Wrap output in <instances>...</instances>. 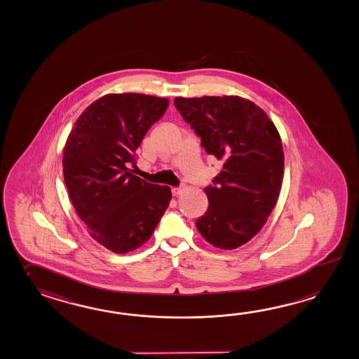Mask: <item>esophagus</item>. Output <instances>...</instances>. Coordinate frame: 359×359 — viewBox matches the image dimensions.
Instances as JSON below:
<instances>
[{
    "mask_svg": "<svg viewBox=\"0 0 359 359\" xmlns=\"http://www.w3.org/2000/svg\"><path fill=\"white\" fill-rule=\"evenodd\" d=\"M171 191H172V196H175V197H177V196H179V194H180L182 191H183V189H182V188H172V189H171Z\"/></svg>",
    "mask_w": 359,
    "mask_h": 359,
    "instance_id": "esophagus-1",
    "label": "esophagus"
}]
</instances>
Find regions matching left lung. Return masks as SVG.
Wrapping results in <instances>:
<instances>
[{
	"label": "left lung",
	"instance_id": "obj_1",
	"mask_svg": "<svg viewBox=\"0 0 359 359\" xmlns=\"http://www.w3.org/2000/svg\"><path fill=\"white\" fill-rule=\"evenodd\" d=\"M174 102L206 153L223 162L214 185L205 188L208 208L197 229L212 246L234 250L255 237L277 203L285 168L278 130L241 96H177Z\"/></svg>",
	"mask_w": 359,
	"mask_h": 359
}]
</instances>
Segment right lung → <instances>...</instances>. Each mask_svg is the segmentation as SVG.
Instances as JSON below:
<instances>
[{
  "mask_svg": "<svg viewBox=\"0 0 359 359\" xmlns=\"http://www.w3.org/2000/svg\"><path fill=\"white\" fill-rule=\"evenodd\" d=\"M168 99L107 94L76 121L63 151L64 182L77 215L97 243L128 254L151 238L171 201L170 187L131 174L136 149Z\"/></svg>",
  "mask_w": 359,
  "mask_h": 359,
  "instance_id": "add662e5",
  "label": "right lung"
}]
</instances>
